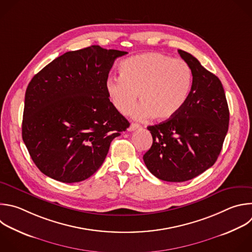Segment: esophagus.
<instances>
[{
	"label": "esophagus",
	"instance_id": "esophagus-1",
	"mask_svg": "<svg viewBox=\"0 0 252 252\" xmlns=\"http://www.w3.org/2000/svg\"><path fill=\"white\" fill-rule=\"evenodd\" d=\"M140 127H141V126L138 125V124H131V125L129 126V127H128V130H129V131H133V130H135V129H137V128H140Z\"/></svg>",
	"mask_w": 252,
	"mask_h": 252
}]
</instances>
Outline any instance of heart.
<instances>
[{
	"label": "heart",
	"mask_w": 252,
	"mask_h": 252,
	"mask_svg": "<svg viewBox=\"0 0 252 252\" xmlns=\"http://www.w3.org/2000/svg\"><path fill=\"white\" fill-rule=\"evenodd\" d=\"M193 86V72L182 59L159 53H143L129 57L120 65V77L106 81V91L114 108L129 115L138 100L142 103L134 117H154L166 121L176 116L186 104Z\"/></svg>",
	"instance_id": "heart-1"
}]
</instances>
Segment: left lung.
Masks as SVG:
<instances>
[{
    "mask_svg": "<svg viewBox=\"0 0 252 252\" xmlns=\"http://www.w3.org/2000/svg\"><path fill=\"white\" fill-rule=\"evenodd\" d=\"M178 53L193 72L191 94L173 118L149 126L152 145L143 155L158 179L184 182L205 172L217 161L228 129L229 111L220 79L192 54Z\"/></svg>",
    "mask_w": 252,
    "mask_h": 252,
    "instance_id": "left-lung-1",
    "label": "left lung"
}]
</instances>
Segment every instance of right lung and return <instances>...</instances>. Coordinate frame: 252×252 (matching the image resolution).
<instances>
[{
  "mask_svg": "<svg viewBox=\"0 0 252 252\" xmlns=\"http://www.w3.org/2000/svg\"><path fill=\"white\" fill-rule=\"evenodd\" d=\"M127 52L99 45L69 51L33 76L26 91L23 140L46 176L76 183L103 164L129 123L113 106L106 81Z\"/></svg>",
  "mask_w": 252,
  "mask_h": 252,
  "instance_id": "1",
  "label": "right lung"
}]
</instances>
